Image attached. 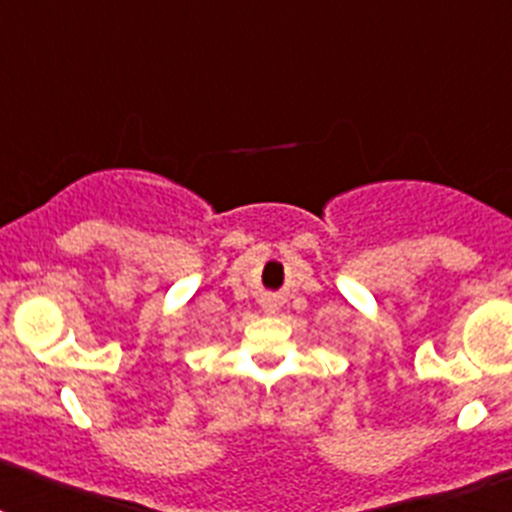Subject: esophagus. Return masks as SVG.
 Listing matches in <instances>:
<instances>
[{
	"label": "esophagus",
	"instance_id": "1",
	"mask_svg": "<svg viewBox=\"0 0 512 512\" xmlns=\"http://www.w3.org/2000/svg\"><path fill=\"white\" fill-rule=\"evenodd\" d=\"M261 310H264L266 315H277V312H279L277 300H274V297H266V300L261 302Z\"/></svg>",
	"mask_w": 512,
	"mask_h": 512
}]
</instances>
